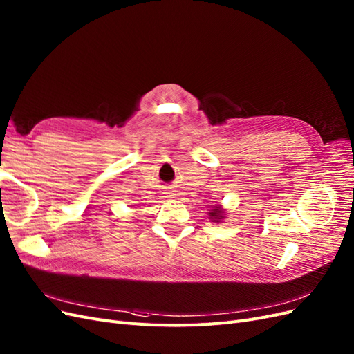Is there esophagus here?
Wrapping results in <instances>:
<instances>
[{
  "label": "esophagus",
  "mask_w": 354,
  "mask_h": 354,
  "mask_svg": "<svg viewBox=\"0 0 354 354\" xmlns=\"http://www.w3.org/2000/svg\"><path fill=\"white\" fill-rule=\"evenodd\" d=\"M167 197H174V196H172V192H169V196H167Z\"/></svg>",
  "instance_id": "34e87169"
}]
</instances>
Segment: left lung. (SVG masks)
<instances>
[{"mask_svg": "<svg viewBox=\"0 0 354 354\" xmlns=\"http://www.w3.org/2000/svg\"><path fill=\"white\" fill-rule=\"evenodd\" d=\"M212 222H216V223H221L223 219H225V212L221 209V206H214L213 210L209 213Z\"/></svg>", "mask_w": 354, "mask_h": 354, "instance_id": "1", "label": "left lung"}]
</instances>
